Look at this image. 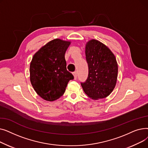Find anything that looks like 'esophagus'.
<instances>
[{
	"label": "esophagus",
	"instance_id": "34e87169",
	"mask_svg": "<svg viewBox=\"0 0 148 148\" xmlns=\"http://www.w3.org/2000/svg\"><path fill=\"white\" fill-rule=\"evenodd\" d=\"M73 75H74V79H77V72H74L73 73Z\"/></svg>",
	"mask_w": 148,
	"mask_h": 148
}]
</instances>
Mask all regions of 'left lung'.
<instances>
[{
	"label": "left lung",
	"mask_w": 148,
	"mask_h": 148,
	"mask_svg": "<svg viewBox=\"0 0 148 148\" xmlns=\"http://www.w3.org/2000/svg\"><path fill=\"white\" fill-rule=\"evenodd\" d=\"M85 54L89 74L86 81L81 83L82 88L92 99L106 98L117 82L118 66L114 54L107 46L94 39L86 42Z\"/></svg>",
	"instance_id": "obj_1"
}]
</instances>
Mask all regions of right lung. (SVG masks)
Here are the masks:
<instances>
[{"label": "right lung", "mask_w": 148, "mask_h": 148, "mask_svg": "<svg viewBox=\"0 0 148 148\" xmlns=\"http://www.w3.org/2000/svg\"><path fill=\"white\" fill-rule=\"evenodd\" d=\"M71 41L54 39L36 51L30 64V80L36 94L48 101L64 95L73 74L67 71L65 54Z\"/></svg>", "instance_id": "add662e5"}]
</instances>
